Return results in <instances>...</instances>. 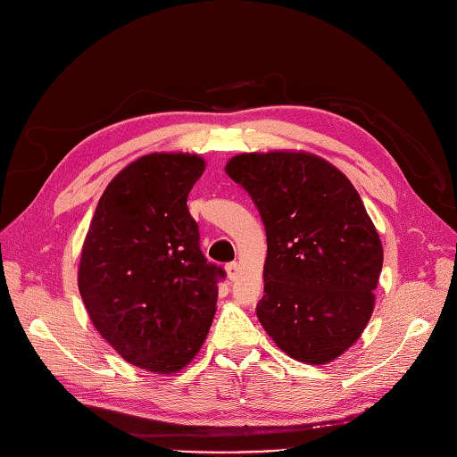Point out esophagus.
<instances>
[{
  "instance_id": "obj_1",
  "label": "esophagus",
  "mask_w": 457,
  "mask_h": 457,
  "mask_svg": "<svg viewBox=\"0 0 457 457\" xmlns=\"http://www.w3.org/2000/svg\"><path fill=\"white\" fill-rule=\"evenodd\" d=\"M225 270H227V276L230 280H234L238 276V272H240V265L237 261H232V262H228V265L225 267Z\"/></svg>"
}]
</instances>
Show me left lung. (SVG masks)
Returning a JSON list of instances; mask_svg holds the SVG:
<instances>
[{"label":"left lung","instance_id":"obj_1","mask_svg":"<svg viewBox=\"0 0 457 457\" xmlns=\"http://www.w3.org/2000/svg\"><path fill=\"white\" fill-rule=\"evenodd\" d=\"M225 170L250 195L267 232L261 326L295 361L331 362L364 331L383 267L361 195L307 152L238 154Z\"/></svg>","mask_w":457,"mask_h":457}]
</instances>
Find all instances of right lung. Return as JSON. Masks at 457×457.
Returning <instances> with one entry per match:
<instances>
[{
	"instance_id": "add662e5",
	"label": "right lung",
	"mask_w": 457,
	"mask_h": 457,
	"mask_svg": "<svg viewBox=\"0 0 457 457\" xmlns=\"http://www.w3.org/2000/svg\"><path fill=\"white\" fill-rule=\"evenodd\" d=\"M204 168L183 152L129 163L103 192L81 250L78 287L93 326L123 361L154 373L196 356L225 278L187 205Z\"/></svg>"
}]
</instances>
